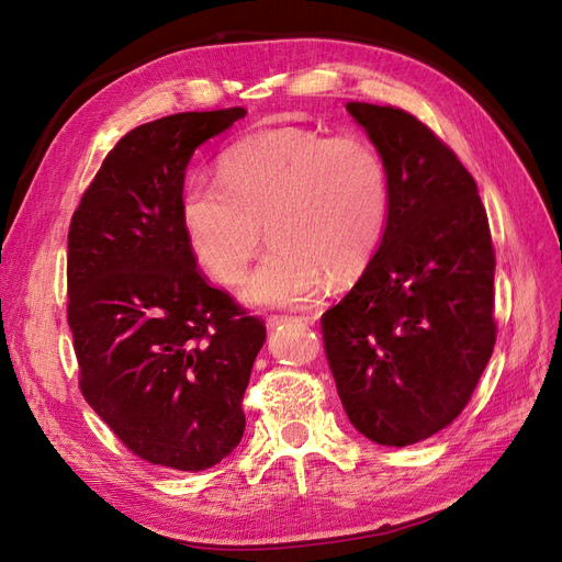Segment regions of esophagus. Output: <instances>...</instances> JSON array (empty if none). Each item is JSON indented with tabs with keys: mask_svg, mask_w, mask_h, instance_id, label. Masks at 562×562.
I'll list each match as a JSON object with an SVG mask.
<instances>
[{
	"mask_svg": "<svg viewBox=\"0 0 562 562\" xmlns=\"http://www.w3.org/2000/svg\"><path fill=\"white\" fill-rule=\"evenodd\" d=\"M318 316L316 314H307V316H269L267 318V328H281V326H285V323H291V321H304V323H314Z\"/></svg>",
	"mask_w": 562,
	"mask_h": 562,
	"instance_id": "34e87169",
	"label": "esophagus"
}]
</instances>
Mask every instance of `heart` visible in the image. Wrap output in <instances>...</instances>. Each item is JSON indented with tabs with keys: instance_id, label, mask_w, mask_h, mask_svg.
I'll return each mask as SVG.
<instances>
[{
	"instance_id": "heart-1",
	"label": "heart",
	"mask_w": 562,
	"mask_h": 562,
	"mask_svg": "<svg viewBox=\"0 0 562 562\" xmlns=\"http://www.w3.org/2000/svg\"><path fill=\"white\" fill-rule=\"evenodd\" d=\"M217 176L220 187H182V236L215 281L234 285L246 277L265 225L274 246L244 288L252 307H291L312 300L326 277L353 279L386 227V166L359 135L265 128L232 145Z\"/></svg>"
}]
</instances>
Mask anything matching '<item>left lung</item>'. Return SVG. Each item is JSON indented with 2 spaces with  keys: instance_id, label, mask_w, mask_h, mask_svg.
<instances>
[{
  "instance_id": "obj_1",
  "label": "left lung",
  "mask_w": 562,
  "mask_h": 562,
  "mask_svg": "<svg viewBox=\"0 0 562 562\" xmlns=\"http://www.w3.org/2000/svg\"><path fill=\"white\" fill-rule=\"evenodd\" d=\"M389 176L380 246L321 316L353 429L405 448L464 411L495 349V250L471 173L413 114L347 103Z\"/></svg>"
}]
</instances>
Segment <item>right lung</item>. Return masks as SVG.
<instances>
[{"instance_id": "right-lung-1", "label": "right lung", "mask_w": 562, "mask_h": 562, "mask_svg": "<svg viewBox=\"0 0 562 562\" xmlns=\"http://www.w3.org/2000/svg\"><path fill=\"white\" fill-rule=\"evenodd\" d=\"M244 108L182 112L128 131L67 234V323L81 394L151 464L211 469L241 443L244 391L267 330L199 274L180 227L194 149Z\"/></svg>"}]
</instances>
